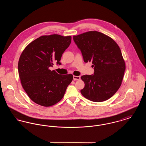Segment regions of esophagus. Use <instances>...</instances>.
Masks as SVG:
<instances>
[{"mask_svg": "<svg viewBox=\"0 0 146 146\" xmlns=\"http://www.w3.org/2000/svg\"><path fill=\"white\" fill-rule=\"evenodd\" d=\"M80 79V76H73V80H78Z\"/></svg>", "mask_w": 146, "mask_h": 146, "instance_id": "34e87169", "label": "esophagus"}]
</instances>
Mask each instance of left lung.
<instances>
[{
  "mask_svg": "<svg viewBox=\"0 0 146 146\" xmlns=\"http://www.w3.org/2000/svg\"><path fill=\"white\" fill-rule=\"evenodd\" d=\"M81 51L84 61L92 62L94 73L81 76L85 86L80 90L84 97L93 102L108 100L120 88L125 64L118 44L110 36L90 31L73 37Z\"/></svg>",
  "mask_w": 146,
  "mask_h": 146,
  "instance_id": "1",
  "label": "left lung"
}]
</instances>
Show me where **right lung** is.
I'll list each match as a JSON object with an SVG mask.
<instances>
[{"mask_svg": "<svg viewBox=\"0 0 146 146\" xmlns=\"http://www.w3.org/2000/svg\"><path fill=\"white\" fill-rule=\"evenodd\" d=\"M70 36H42L28 44L21 54L18 71L21 84L35 103L49 107L62 98L73 75L59 74L49 70L60 62L64 51L71 42Z\"/></svg>", "mask_w": 146, "mask_h": 146, "instance_id": "add662e5", "label": "right lung"}]
</instances>
